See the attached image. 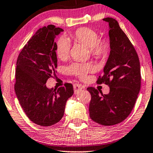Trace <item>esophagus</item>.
Returning a JSON list of instances; mask_svg holds the SVG:
<instances>
[{
    "label": "esophagus",
    "mask_w": 153,
    "mask_h": 153,
    "mask_svg": "<svg viewBox=\"0 0 153 153\" xmlns=\"http://www.w3.org/2000/svg\"><path fill=\"white\" fill-rule=\"evenodd\" d=\"M73 87H74L75 94H77L79 91H81V89H82V86H81V85H79V84H74V85H73Z\"/></svg>",
    "instance_id": "1"
}]
</instances>
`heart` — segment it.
Listing matches in <instances>:
<instances>
[{
  "label": "heart",
  "mask_w": 153,
  "mask_h": 153,
  "mask_svg": "<svg viewBox=\"0 0 153 153\" xmlns=\"http://www.w3.org/2000/svg\"><path fill=\"white\" fill-rule=\"evenodd\" d=\"M70 38L76 42L83 44L90 48L92 55L95 57H103L107 53L108 45L106 42L100 40L99 35L91 28H81L70 35ZM70 42L63 37H60L56 42V53L61 60L68 57ZM72 74L83 78L88 73L94 71V67L90 63H74L68 68Z\"/></svg>",
  "instance_id": "b5f03b06"
}]
</instances>
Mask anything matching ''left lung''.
I'll return each mask as SVG.
<instances>
[{
	"label": "left lung",
	"instance_id": "obj_1",
	"mask_svg": "<svg viewBox=\"0 0 153 153\" xmlns=\"http://www.w3.org/2000/svg\"><path fill=\"white\" fill-rule=\"evenodd\" d=\"M108 24L110 53L102 76L97 83L110 88L103 95L93 87L87 90L91 95L90 117L102 125L120 123L130 114L141 88V69L137 53L132 44L115 19H103Z\"/></svg>",
	"mask_w": 153,
	"mask_h": 153
}]
</instances>
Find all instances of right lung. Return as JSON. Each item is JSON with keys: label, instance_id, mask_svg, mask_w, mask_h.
Wrapping results in <instances>:
<instances>
[{"label": "right lung", "instance_id": "right-lung-1", "mask_svg": "<svg viewBox=\"0 0 153 153\" xmlns=\"http://www.w3.org/2000/svg\"><path fill=\"white\" fill-rule=\"evenodd\" d=\"M62 31L53 25L39 28L23 48L16 61V97L28 118L43 127L61 120L66 102L74 94L71 83L58 89L46 85L48 79L57 72L55 39Z\"/></svg>", "mask_w": 153, "mask_h": 153}]
</instances>
